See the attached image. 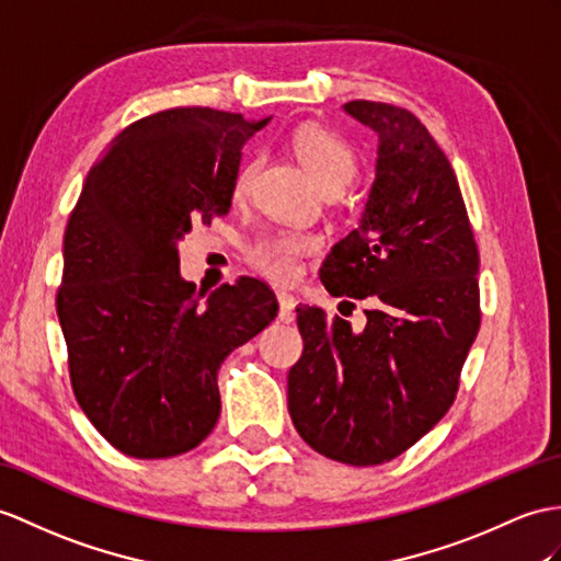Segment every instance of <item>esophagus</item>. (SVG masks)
I'll return each instance as SVG.
<instances>
[{
    "mask_svg": "<svg viewBox=\"0 0 561 561\" xmlns=\"http://www.w3.org/2000/svg\"><path fill=\"white\" fill-rule=\"evenodd\" d=\"M278 297V317L283 319V321H290L293 319V313H295V307H297V299H295V295H290V293H278L276 295Z\"/></svg>",
    "mask_w": 561,
    "mask_h": 561,
    "instance_id": "esophagus-1",
    "label": "esophagus"
}]
</instances>
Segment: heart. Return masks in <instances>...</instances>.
<instances>
[{
	"instance_id": "1",
	"label": "heart",
	"mask_w": 561,
	"mask_h": 561,
	"mask_svg": "<svg viewBox=\"0 0 561 561\" xmlns=\"http://www.w3.org/2000/svg\"><path fill=\"white\" fill-rule=\"evenodd\" d=\"M293 149L305 169L313 175L325 193H340L357 173V152L343 135L321 126V123H302L293 133ZM259 159L252 157L240 167L233 193L244 197L250 193ZM319 238L305 230H276L256 238L248 248L250 266L273 283L288 285L302 273V259L319 250Z\"/></svg>"
}]
</instances>
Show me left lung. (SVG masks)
<instances>
[{
    "label": "left lung",
    "mask_w": 561,
    "mask_h": 561,
    "mask_svg": "<svg viewBox=\"0 0 561 561\" xmlns=\"http://www.w3.org/2000/svg\"><path fill=\"white\" fill-rule=\"evenodd\" d=\"M345 112L378 133L376 181L319 276L331 295L371 309L359 333L321 307L297 309L305 350L288 374V409L319 455L376 467L421 440L457 398L481 328L478 244L428 128L383 102L354 100Z\"/></svg>",
    "instance_id": "obj_1"
}]
</instances>
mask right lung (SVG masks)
Here are the masks:
<instances>
[{
    "instance_id": "add662e5",
    "label": "right lung",
    "mask_w": 561,
    "mask_h": 561,
    "mask_svg": "<svg viewBox=\"0 0 561 561\" xmlns=\"http://www.w3.org/2000/svg\"><path fill=\"white\" fill-rule=\"evenodd\" d=\"M268 118L175 106L135 121L90 169L68 216L57 290L68 376L123 455L195 449L221 414V362L276 319L262 280L240 276L202 305L178 271V242L228 214L242 145Z\"/></svg>"
}]
</instances>
